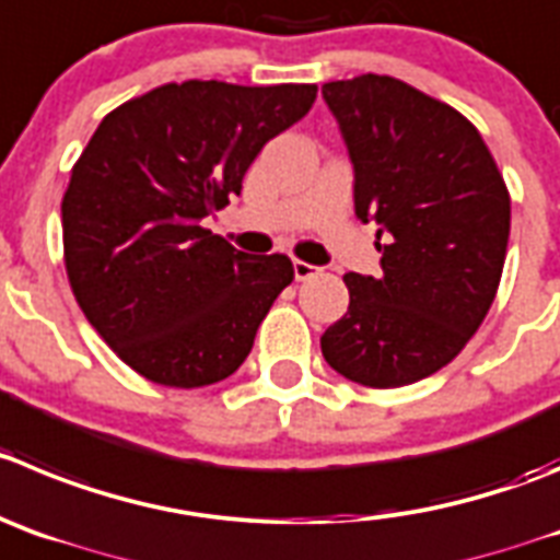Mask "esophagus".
Masks as SVG:
<instances>
[{
  "mask_svg": "<svg viewBox=\"0 0 560 560\" xmlns=\"http://www.w3.org/2000/svg\"><path fill=\"white\" fill-rule=\"evenodd\" d=\"M292 270H295V279L298 281H306V279H312V276H317L315 265L301 262V259H295V262H292Z\"/></svg>",
  "mask_w": 560,
  "mask_h": 560,
  "instance_id": "1",
  "label": "esophagus"
}]
</instances>
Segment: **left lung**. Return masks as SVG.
Returning a JSON list of instances; mask_svg holds the SVG:
<instances>
[{
    "label": "left lung",
    "instance_id": "8db88e82",
    "mask_svg": "<svg viewBox=\"0 0 560 560\" xmlns=\"http://www.w3.org/2000/svg\"><path fill=\"white\" fill-rule=\"evenodd\" d=\"M353 162V203L375 221L381 276L345 273L348 312L320 337L345 378L392 389L462 353L498 295L511 198L478 129L395 77L323 85Z\"/></svg>",
    "mask_w": 560,
    "mask_h": 560
}]
</instances>
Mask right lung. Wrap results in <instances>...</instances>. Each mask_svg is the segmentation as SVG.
<instances>
[{
  "label": "right lung",
  "mask_w": 560,
  "mask_h": 560,
  "mask_svg": "<svg viewBox=\"0 0 560 560\" xmlns=\"http://www.w3.org/2000/svg\"><path fill=\"white\" fill-rule=\"evenodd\" d=\"M317 85L187 80L115 107L62 196L66 273L98 337L135 373L196 389L229 378L295 270L203 229Z\"/></svg>",
  "instance_id": "1"
}]
</instances>
